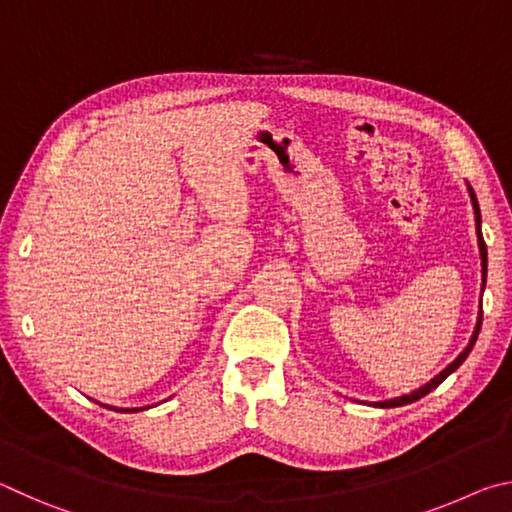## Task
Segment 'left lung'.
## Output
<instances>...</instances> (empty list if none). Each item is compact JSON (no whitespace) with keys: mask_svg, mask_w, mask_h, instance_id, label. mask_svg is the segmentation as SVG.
Segmentation results:
<instances>
[{"mask_svg":"<svg viewBox=\"0 0 512 512\" xmlns=\"http://www.w3.org/2000/svg\"><path fill=\"white\" fill-rule=\"evenodd\" d=\"M470 196H472V205H474V214H476V237H479V248H481V273H483V284H485V275H488V248H485V241H483V235H481V212H479V201H476V196L472 192L470 187ZM481 320H483V309L479 311V320H476V327H474V334L470 339V345L458 354L454 363H449V366L440 372L438 377H433L427 386L418 388V391H413L411 395H404V397H397V400H388V402H375V406H381V409H393V406H404V404H411L415 400H420V397H424L427 393H431L433 388H436L438 384H443V381L452 375V372L461 366V363L467 359V354L472 352L474 343H476V336H479V329H481Z\"/></svg>","mask_w":512,"mask_h":512,"instance_id":"8db88e82","label":"left lung"}]
</instances>
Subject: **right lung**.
Listing matches in <instances>:
<instances>
[{
  "mask_svg": "<svg viewBox=\"0 0 512 512\" xmlns=\"http://www.w3.org/2000/svg\"><path fill=\"white\" fill-rule=\"evenodd\" d=\"M110 409V406H108ZM112 411H124V413H133V411H140V409H112Z\"/></svg>",
  "mask_w": 512,
  "mask_h": 512,
  "instance_id": "add662e5",
  "label": "right lung"
}]
</instances>
